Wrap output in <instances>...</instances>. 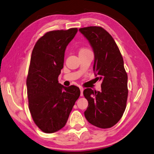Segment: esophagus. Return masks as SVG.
I'll list each match as a JSON object with an SVG mask.
<instances>
[{
  "instance_id": "1",
  "label": "esophagus",
  "mask_w": 154,
  "mask_h": 154,
  "mask_svg": "<svg viewBox=\"0 0 154 154\" xmlns=\"http://www.w3.org/2000/svg\"><path fill=\"white\" fill-rule=\"evenodd\" d=\"M80 92H81L80 96H83V88H82V87H80Z\"/></svg>"
}]
</instances>
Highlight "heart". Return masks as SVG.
I'll use <instances>...</instances> for the list:
<instances>
[{
  "instance_id": "heart-1",
  "label": "heart",
  "mask_w": 154,
  "mask_h": 154,
  "mask_svg": "<svg viewBox=\"0 0 154 154\" xmlns=\"http://www.w3.org/2000/svg\"><path fill=\"white\" fill-rule=\"evenodd\" d=\"M91 51L89 49L87 48H82L80 50V53H87V52H89Z\"/></svg>"
}]
</instances>
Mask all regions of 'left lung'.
Listing matches in <instances>:
<instances>
[{"label": "left lung", "mask_w": 154, "mask_h": 154, "mask_svg": "<svg viewBox=\"0 0 154 154\" xmlns=\"http://www.w3.org/2000/svg\"><path fill=\"white\" fill-rule=\"evenodd\" d=\"M80 31L94 53L93 70L101 80V91H83L88 105L84 114L92 125L100 128L113 127L122 118L127 106L128 76L123 58L114 38L103 27L90 26Z\"/></svg>", "instance_id": "left-lung-1"}]
</instances>
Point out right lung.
Instances as JSON below:
<instances>
[{"label":"right lung","instance_id":"1","mask_svg":"<svg viewBox=\"0 0 154 154\" xmlns=\"http://www.w3.org/2000/svg\"><path fill=\"white\" fill-rule=\"evenodd\" d=\"M77 28L47 32L37 40L31 53L26 85L29 109L42 131L53 133L66 125L80 88L58 83L65 51Z\"/></svg>","mask_w":154,"mask_h":154}]
</instances>
